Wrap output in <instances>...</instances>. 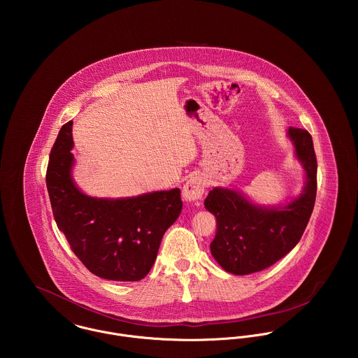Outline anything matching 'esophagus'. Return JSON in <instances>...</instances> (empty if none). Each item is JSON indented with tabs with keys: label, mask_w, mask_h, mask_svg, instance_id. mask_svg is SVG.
<instances>
[{
	"label": "esophagus",
	"mask_w": 358,
	"mask_h": 358,
	"mask_svg": "<svg viewBox=\"0 0 358 358\" xmlns=\"http://www.w3.org/2000/svg\"><path fill=\"white\" fill-rule=\"evenodd\" d=\"M205 186H206V182L203 176H193L185 183L182 196L189 203L201 200L204 196Z\"/></svg>",
	"instance_id": "esophagus-1"
}]
</instances>
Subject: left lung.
Instances as JSON below:
<instances>
[{
  "mask_svg": "<svg viewBox=\"0 0 358 358\" xmlns=\"http://www.w3.org/2000/svg\"><path fill=\"white\" fill-rule=\"evenodd\" d=\"M287 134L306 172L299 197L282 206H262L240 192L215 187L205 199L216 217L210 254L227 273L245 275L270 267L295 248L306 229L315 203L317 158L306 129L291 127Z\"/></svg>",
  "mask_w": 358,
  "mask_h": 358,
  "instance_id": "8db88e82",
  "label": "left lung"
}]
</instances>
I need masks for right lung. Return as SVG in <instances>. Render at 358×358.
<instances>
[{
  "instance_id": "1",
  "label": "right lung",
  "mask_w": 358,
  "mask_h": 358,
  "mask_svg": "<svg viewBox=\"0 0 358 358\" xmlns=\"http://www.w3.org/2000/svg\"><path fill=\"white\" fill-rule=\"evenodd\" d=\"M71 127L69 121L60 128L47 169L56 224L91 273L111 281H139L150 271L164 233L180 215V190L127 199L84 194L71 176Z\"/></svg>"
}]
</instances>
